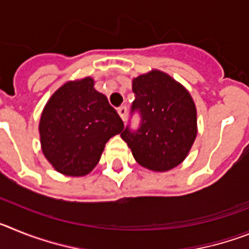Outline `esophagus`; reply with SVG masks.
<instances>
[{"instance_id": "1", "label": "esophagus", "mask_w": 249, "mask_h": 249, "mask_svg": "<svg viewBox=\"0 0 249 249\" xmlns=\"http://www.w3.org/2000/svg\"><path fill=\"white\" fill-rule=\"evenodd\" d=\"M127 107L126 106H121L120 108H118V114H120L121 116V118H122L123 121H126V118H127Z\"/></svg>"}]
</instances>
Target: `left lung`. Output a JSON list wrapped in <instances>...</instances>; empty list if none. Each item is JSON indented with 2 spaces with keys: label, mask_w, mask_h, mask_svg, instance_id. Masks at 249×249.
<instances>
[{
  "label": "left lung",
  "mask_w": 249,
  "mask_h": 249,
  "mask_svg": "<svg viewBox=\"0 0 249 249\" xmlns=\"http://www.w3.org/2000/svg\"><path fill=\"white\" fill-rule=\"evenodd\" d=\"M131 116L140 126L127 124L121 137L141 166L163 172L178 166L197 136V113L191 94L168 74L152 71L133 80Z\"/></svg>",
  "instance_id": "8db88e82"
}]
</instances>
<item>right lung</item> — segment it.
Returning <instances> with one entry per match:
<instances>
[{"mask_svg":"<svg viewBox=\"0 0 249 249\" xmlns=\"http://www.w3.org/2000/svg\"><path fill=\"white\" fill-rule=\"evenodd\" d=\"M93 80L68 82L51 97L39 122L43 155L56 171L85 176L96 167L107 141L124 124Z\"/></svg>","mask_w":249,"mask_h":249,"instance_id":"obj_1","label":"right lung"}]
</instances>
